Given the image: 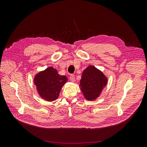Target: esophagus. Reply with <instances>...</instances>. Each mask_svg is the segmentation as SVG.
Segmentation results:
<instances>
[{"label": "esophagus", "instance_id": "1", "mask_svg": "<svg viewBox=\"0 0 147 147\" xmlns=\"http://www.w3.org/2000/svg\"><path fill=\"white\" fill-rule=\"evenodd\" d=\"M70 80L73 82H74L76 80H75V77H74V76L73 75V74H71L70 76Z\"/></svg>", "mask_w": 147, "mask_h": 147}]
</instances>
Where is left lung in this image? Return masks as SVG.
Returning a JSON list of instances; mask_svg holds the SVG:
<instances>
[{"mask_svg":"<svg viewBox=\"0 0 147 147\" xmlns=\"http://www.w3.org/2000/svg\"><path fill=\"white\" fill-rule=\"evenodd\" d=\"M79 87L84 98L88 101L96 99L108 84V78L94 66L90 65L84 70Z\"/></svg>","mask_w":147,"mask_h":147,"instance_id":"left-lung-1","label":"left lung"}]
</instances>
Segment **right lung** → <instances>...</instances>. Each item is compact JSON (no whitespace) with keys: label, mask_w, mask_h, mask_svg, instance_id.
<instances>
[{"label":"right lung","mask_w":147,"mask_h":147,"mask_svg":"<svg viewBox=\"0 0 147 147\" xmlns=\"http://www.w3.org/2000/svg\"><path fill=\"white\" fill-rule=\"evenodd\" d=\"M33 81L39 96L46 101L52 102L59 98L68 79L65 76L59 75L56 69L50 66L37 73Z\"/></svg>","instance_id":"obj_1"}]
</instances>
